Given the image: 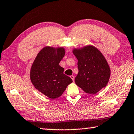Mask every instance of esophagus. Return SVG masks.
I'll use <instances>...</instances> for the list:
<instances>
[{"label": "esophagus", "instance_id": "1", "mask_svg": "<svg viewBox=\"0 0 134 134\" xmlns=\"http://www.w3.org/2000/svg\"><path fill=\"white\" fill-rule=\"evenodd\" d=\"M70 77H71V78L72 79V81H74V76H73V75H71V76H70Z\"/></svg>", "mask_w": 134, "mask_h": 134}]
</instances>
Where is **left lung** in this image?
<instances>
[{"label": "left lung", "mask_w": 134, "mask_h": 134, "mask_svg": "<svg viewBox=\"0 0 134 134\" xmlns=\"http://www.w3.org/2000/svg\"><path fill=\"white\" fill-rule=\"evenodd\" d=\"M78 59V74L75 78L76 85L89 94H95L108 83L111 70L102 53L92 45L74 49Z\"/></svg>", "instance_id": "1"}]
</instances>
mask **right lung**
I'll return each instance as SVG.
<instances>
[{
	"label": "right lung",
	"mask_w": 134,
	"mask_h": 134,
	"mask_svg": "<svg viewBox=\"0 0 134 134\" xmlns=\"http://www.w3.org/2000/svg\"><path fill=\"white\" fill-rule=\"evenodd\" d=\"M65 54L62 47H44L37 54L30 69V78L35 88L51 99L59 97L72 82L59 65Z\"/></svg>",
	"instance_id": "1"
}]
</instances>
